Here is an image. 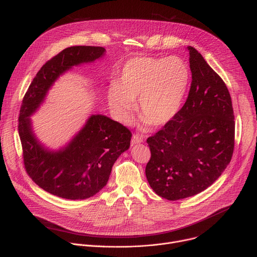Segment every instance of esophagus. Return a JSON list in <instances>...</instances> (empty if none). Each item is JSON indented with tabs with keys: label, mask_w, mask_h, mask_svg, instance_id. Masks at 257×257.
<instances>
[{
	"label": "esophagus",
	"mask_w": 257,
	"mask_h": 257,
	"mask_svg": "<svg viewBox=\"0 0 257 257\" xmlns=\"http://www.w3.org/2000/svg\"><path fill=\"white\" fill-rule=\"evenodd\" d=\"M142 141H143V139H142L141 136H139L138 134H134V135L132 136V139H131V144H132V145L138 144V143H141Z\"/></svg>",
	"instance_id": "1"
}]
</instances>
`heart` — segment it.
<instances>
[{
  "label": "heart",
  "instance_id": "heart-1",
  "mask_svg": "<svg viewBox=\"0 0 257 257\" xmlns=\"http://www.w3.org/2000/svg\"><path fill=\"white\" fill-rule=\"evenodd\" d=\"M190 82L188 65L179 57H139L128 61L115 84L108 103L118 121H131L134 104L144 127H163L179 113Z\"/></svg>",
  "mask_w": 257,
  "mask_h": 257
}]
</instances>
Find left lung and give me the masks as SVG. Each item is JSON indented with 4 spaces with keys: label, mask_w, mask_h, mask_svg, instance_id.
Listing matches in <instances>:
<instances>
[{
    "label": "left lung",
    "mask_w": 257,
    "mask_h": 257,
    "mask_svg": "<svg viewBox=\"0 0 257 257\" xmlns=\"http://www.w3.org/2000/svg\"><path fill=\"white\" fill-rule=\"evenodd\" d=\"M192 82L177 116L148 138L152 157L145 175L168 200L200 193L222 175L234 152L230 92L200 53L188 47Z\"/></svg>",
    "instance_id": "obj_1"
}]
</instances>
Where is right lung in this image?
<instances>
[{
    "label": "right lung",
    "mask_w": 257,
    "mask_h": 257,
    "mask_svg": "<svg viewBox=\"0 0 257 257\" xmlns=\"http://www.w3.org/2000/svg\"><path fill=\"white\" fill-rule=\"evenodd\" d=\"M105 53L102 47L76 46L49 60L29 85L20 108L19 136L24 167L36 185L65 199H86L107 183L112 167L130 146L131 132L103 115H91L79 132L58 151L50 150L32 130L30 116L45 101L55 81L72 67L91 63Z\"/></svg>",
    "instance_id": "1"
}]
</instances>
